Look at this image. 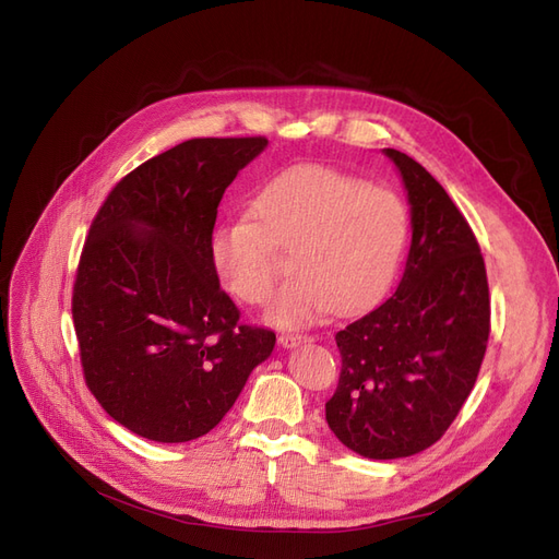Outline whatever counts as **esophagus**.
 Listing matches in <instances>:
<instances>
[{
    "instance_id": "esophagus-1",
    "label": "esophagus",
    "mask_w": 559,
    "mask_h": 559,
    "mask_svg": "<svg viewBox=\"0 0 559 559\" xmlns=\"http://www.w3.org/2000/svg\"><path fill=\"white\" fill-rule=\"evenodd\" d=\"M308 341H310V335H306V333H282L280 335V345L286 347V349L298 347V345L308 343Z\"/></svg>"
}]
</instances>
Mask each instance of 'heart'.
Segmentation results:
<instances>
[{"instance_id": "heart-1", "label": "heart", "mask_w": 559, "mask_h": 559, "mask_svg": "<svg viewBox=\"0 0 559 559\" xmlns=\"http://www.w3.org/2000/svg\"><path fill=\"white\" fill-rule=\"evenodd\" d=\"M408 238L411 214L394 191L306 165L270 179L251 210L214 228L210 263L228 294L261 306L280 275L277 247L294 243V275L282 284L267 319L306 326L331 310L373 308L394 284Z\"/></svg>"}]
</instances>
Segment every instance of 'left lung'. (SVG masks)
Returning a JSON list of instances; mask_svg holds the SVG:
<instances>
[{
    "instance_id": "1",
    "label": "left lung",
    "mask_w": 559,
    "mask_h": 559,
    "mask_svg": "<svg viewBox=\"0 0 559 559\" xmlns=\"http://www.w3.org/2000/svg\"><path fill=\"white\" fill-rule=\"evenodd\" d=\"M411 202L413 242L394 296L335 333L341 380L326 401L337 441L368 460L433 445L478 380L489 337V286L464 214L425 167L384 148Z\"/></svg>"
}]
</instances>
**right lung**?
Instances as JSON below:
<instances>
[{
  "instance_id": "obj_1",
  "label": "right lung",
  "mask_w": 559,
  "mask_h": 559,
  "mask_svg": "<svg viewBox=\"0 0 559 559\" xmlns=\"http://www.w3.org/2000/svg\"><path fill=\"white\" fill-rule=\"evenodd\" d=\"M265 146L181 142L118 181L91 224L72 294L83 380L148 441L212 431L275 347L273 331L242 324L210 263L218 202Z\"/></svg>"
}]
</instances>
